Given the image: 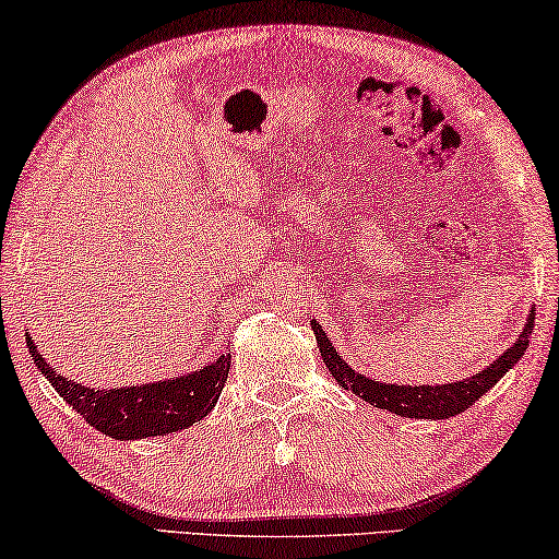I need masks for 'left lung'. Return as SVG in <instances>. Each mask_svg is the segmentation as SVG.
I'll return each instance as SVG.
<instances>
[{"instance_id":"8db88e82","label":"left lung","mask_w":559,"mask_h":559,"mask_svg":"<svg viewBox=\"0 0 559 559\" xmlns=\"http://www.w3.org/2000/svg\"><path fill=\"white\" fill-rule=\"evenodd\" d=\"M312 333H316L320 356L328 371L333 373V379L338 381L343 389H350L356 396H361L364 402L373 404V407L392 412L400 417H415V419H448L461 415L476 404L503 373H507L516 361H522L526 346H530V335L534 331V310H530L526 325L519 333L514 346H509L503 354L496 358L493 364H488L484 371L473 373L468 379L461 381H448V384H423V386H409V384H386V381H377L366 373H358L356 369L343 361V356L335 350V346L328 341L323 325L318 320H310Z\"/></svg>"}]
</instances>
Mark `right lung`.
<instances>
[{
	"mask_svg": "<svg viewBox=\"0 0 559 559\" xmlns=\"http://www.w3.org/2000/svg\"><path fill=\"white\" fill-rule=\"evenodd\" d=\"M27 348L37 371L63 396L66 404L79 412L91 427L114 440H144L157 435H173L201 423L216 407L221 389L231 369V354L213 358L209 366L188 371L182 377L147 381L136 386L96 389L68 379L37 354L35 341L27 335Z\"/></svg>",
	"mask_w": 559,
	"mask_h": 559,
	"instance_id": "add662e5",
	"label": "right lung"
}]
</instances>
